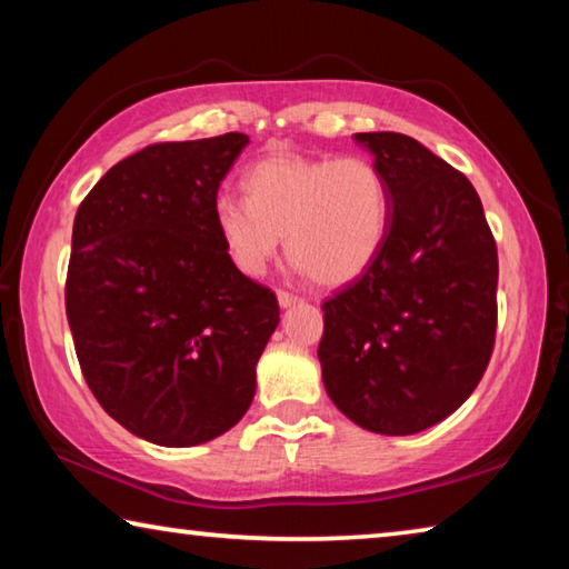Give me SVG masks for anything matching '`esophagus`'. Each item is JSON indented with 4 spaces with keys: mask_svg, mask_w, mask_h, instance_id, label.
<instances>
[{
    "mask_svg": "<svg viewBox=\"0 0 569 569\" xmlns=\"http://www.w3.org/2000/svg\"><path fill=\"white\" fill-rule=\"evenodd\" d=\"M276 299H278V303H281V309H288V306H293V303L301 301L299 296H293V293H288V291H276Z\"/></svg>",
    "mask_w": 569,
    "mask_h": 569,
    "instance_id": "obj_1",
    "label": "esophagus"
}]
</instances>
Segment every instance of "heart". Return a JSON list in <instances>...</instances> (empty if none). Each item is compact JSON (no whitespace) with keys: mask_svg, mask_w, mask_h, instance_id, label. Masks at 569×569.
<instances>
[{"mask_svg":"<svg viewBox=\"0 0 569 569\" xmlns=\"http://www.w3.org/2000/svg\"><path fill=\"white\" fill-rule=\"evenodd\" d=\"M246 194H218L212 222L238 270L260 276L286 252L321 286L355 281L390 228V189L372 161L273 154L246 174Z\"/></svg>","mask_w":569,"mask_h":569,"instance_id":"obj_1","label":"heart"}]
</instances>
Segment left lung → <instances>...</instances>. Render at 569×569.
<instances>
[{
	"mask_svg": "<svg viewBox=\"0 0 569 569\" xmlns=\"http://www.w3.org/2000/svg\"><path fill=\"white\" fill-rule=\"evenodd\" d=\"M355 141L390 189V228L372 266L321 306V377L359 428L412 436L461 408L489 367L499 258L461 171L405 133Z\"/></svg>",
	"mask_w": 569,
	"mask_h": 569,
	"instance_id": "obj_1",
	"label": "left lung"
}]
</instances>
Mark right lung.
<instances>
[{
  "label": "right lung",
  "instance_id": "add662e5",
  "mask_svg": "<svg viewBox=\"0 0 569 569\" xmlns=\"http://www.w3.org/2000/svg\"><path fill=\"white\" fill-rule=\"evenodd\" d=\"M246 147V133L151 143L76 212L66 311L78 362L101 408L149 443L200 446L236 426L281 321L212 222Z\"/></svg>",
  "mask_w": 569,
  "mask_h": 569
}]
</instances>
